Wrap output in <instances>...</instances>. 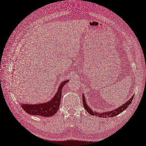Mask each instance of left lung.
Returning a JSON list of instances; mask_svg holds the SVG:
<instances>
[{"instance_id": "1", "label": "left lung", "mask_w": 146, "mask_h": 146, "mask_svg": "<svg viewBox=\"0 0 146 146\" xmlns=\"http://www.w3.org/2000/svg\"><path fill=\"white\" fill-rule=\"evenodd\" d=\"M133 97H134V96H133V97H131L127 102H126L124 105L119 106V107H118V108H116V109H115L114 110H113V111H109V112L98 113H96V112H94L92 110H90V108L89 107H88V106L87 105V104H86V102H85V99L84 98V95H82L83 105L84 106L85 109L87 111V112L88 113H90L91 115H94H94H97V116H98L99 117H100V118H104V117H105V118H107V117H113V116H115L116 115H119V113H122L124 111V110H125L127 108V106H128L130 105L131 102H132Z\"/></svg>"}]
</instances>
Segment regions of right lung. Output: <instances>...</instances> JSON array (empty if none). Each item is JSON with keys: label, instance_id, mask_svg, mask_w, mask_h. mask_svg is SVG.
Wrapping results in <instances>:
<instances>
[{"label": "right lung", "instance_id": "right-lung-1", "mask_svg": "<svg viewBox=\"0 0 146 146\" xmlns=\"http://www.w3.org/2000/svg\"><path fill=\"white\" fill-rule=\"evenodd\" d=\"M69 80L64 81L60 84L58 91L57 92L54 97L44 104L30 105L22 104L21 106L27 113L33 115H40L44 117H49L54 115L59 110L60 102H61L62 89L65 84Z\"/></svg>", "mask_w": 146, "mask_h": 146}]
</instances>
